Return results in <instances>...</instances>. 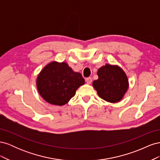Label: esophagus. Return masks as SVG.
<instances>
[{
  "label": "esophagus",
  "mask_w": 160,
  "mask_h": 160,
  "mask_svg": "<svg viewBox=\"0 0 160 160\" xmlns=\"http://www.w3.org/2000/svg\"><path fill=\"white\" fill-rule=\"evenodd\" d=\"M85 81H86V83H88V84H91V82H92L91 77H88V78H86L85 79Z\"/></svg>",
  "instance_id": "esophagus-1"
}]
</instances>
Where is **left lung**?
<instances>
[{
  "label": "left lung",
  "mask_w": 160,
  "mask_h": 160,
  "mask_svg": "<svg viewBox=\"0 0 160 160\" xmlns=\"http://www.w3.org/2000/svg\"><path fill=\"white\" fill-rule=\"evenodd\" d=\"M99 78L93 86L101 99L110 103L118 102L128 89V79L122 68L107 64L98 71Z\"/></svg>",
  "instance_id": "1"
}]
</instances>
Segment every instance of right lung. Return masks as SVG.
<instances>
[{"mask_svg":"<svg viewBox=\"0 0 160 160\" xmlns=\"http://www.w3.org/2000/svg\"><path fill=\"white\" fill-rule=\"evenodd\" d=\"M84 83L81 74L74 72L64 62H50L41 71L37 79L41 96L47 102L56 105L66 104Z\"/></svg>","mask_w":160,"mask_h":160,"instance_id":"add662e5","label":"right lung"}]
</instances>
